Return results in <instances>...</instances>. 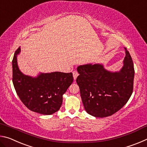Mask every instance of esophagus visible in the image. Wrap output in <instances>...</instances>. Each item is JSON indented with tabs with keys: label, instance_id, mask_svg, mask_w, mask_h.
<instances>
[{
	"label": "esophagus",
	"instance_id": "esophagus-1",
	"mask_svg": "<svg viewBox=\"0 0 147 147\" xmlns=\"http://www.w3.org/2000/svg\"><path fill=\"white\" fill-rule=\"evenodd\" d=\"M73 74L74 80H76V78H77V76H78V73L76 71H74L73 72Z\"/></svg>",
	"mask_w": 147,
	"mask_h": 147
}]
</instances>
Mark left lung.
<instances>
[{"label": "left lung", "instance_id": "1", "mask_svg": "<svg viewBox=\"0 0 147 147\" xmlns=\"http://www.w3.org/2000/svg\"><path fill=\"white\" fill-rule=\"evenodd\" d=\"M125 49L123 67L111 72L102 64H86L77 68L76 82L80 88L84 109L95 117L115 113L127 102L132 94L134 68L132 59Z\"/></svg>", "mask_w": 147, "mask_h": 147}]
</instances>
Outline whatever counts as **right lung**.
<instances>
[{
	"label": "right lung",
	"mask_w": 147,
	"mask_h": 147,
	"mask_svg": "<svg viewBox=\"0 0 147 147\" xmlns=\"http://www.w3.org/2000/svg\"><path fill=\"white\" fill-rule=\"evenodd\" d=\"M12 60L13 84L17 95L24 106L34 112L51 115L58 111L63 102V94L73 82V73L53 72L40 73L37 77L25 75L19 70L17 56Z\"/></svg>",
	"instance_id": "right-lung-1"
}]
</instances>
